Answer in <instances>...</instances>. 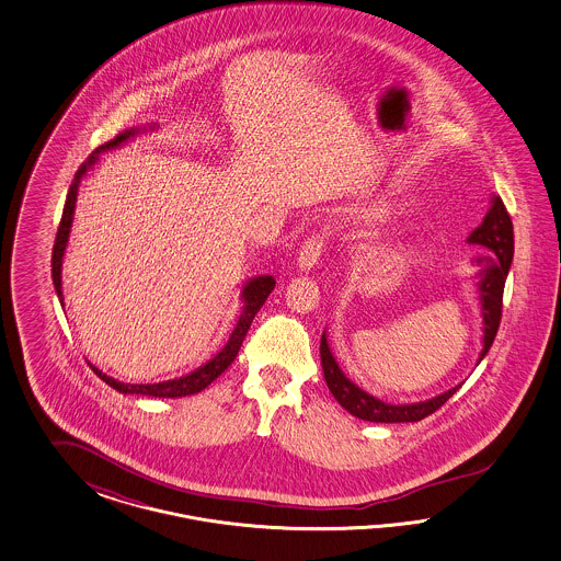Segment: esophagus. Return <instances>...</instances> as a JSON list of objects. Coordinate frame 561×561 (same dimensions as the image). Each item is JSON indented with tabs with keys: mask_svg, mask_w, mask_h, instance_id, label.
<instances>
[{
	"mask_svg": "<svg viewBox=\"0 0 561 561\" xmlns=\"http://www.w3.org/2000/svg\"><path fill=\"white\" fill-rule=\"evenodd\" d=\"M321 251H323V240H321V237L308 238L305 244H302L300 253H298L296 267H298L300 272H310V270L319 263Z\"/></svg>",
	"mask_w": 561,
	"mask_h": 561,
	"instance_id": "34e87169",
	"label": "esophagus"
}]
</instances>
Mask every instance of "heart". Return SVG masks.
I'll return each mask as SVG.
<instances>
[{
	"instance_id": "1",
	"label": "heart",
	"mask_w": 561,
	"mask_h": 561,
	"mask_svg": "<svg viewBox=\"0 0 561 561\" xmlns=\"http://www.w3.org/2000/svg\"><path fill=\"white\" fill-rule=\"evenodd\" d=\"M376 214H378V218H380V220H389V218H391V207L380 205V207L376 209Z\"/></svg>"
}]
</instances>
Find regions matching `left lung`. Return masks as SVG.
Segmentation results:
<instances>
[{
  "instance_id": "left-lung-1",
  "label": "left lung",
  "mask_w": 561,
  "mask_h": 561,
  "mask_svg": "<svg viewBox=\"0 0 561 561\" xmlns=\"http://www.w3.org/2000/svg\"><path fill=\"white\" fill-rule=\"evenodd\" d=\"M469 244H477L485 249V255L477 256L476 289L479 310H481V352L477 357V364L488 356L492 347L500 319H502V296L508 277L512 256H514V230L508 211L497 195H492L490 209L483 221L467 238ZM321 364H323L324 380L331 394L337 399L341 408L347 409L354 417L364 422H376V424H403V422H420L440 409L455 392L459 391L460 385L453 389L440 392L432 399L417 401V403H403L392 405L376 399L370 392L359 389L356 382H352L345 373L341 370L337 357L333 356L331 345L327 341V329L321 337Z\"/></svg>"
}]
</instances>
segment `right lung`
<instances>
[{
    "mask_svg": "<svg viewBox=\"0 0 561 561\" xmlns=\"http://www.w3.org/2000/svg\"><path fill=\"white\" fill-rule=\"evenodd\" d=\"M160 125L158 123H148L144 127H131L125 129L123 134L106 141L101 148H96L94 152L85 158L84 164L78 169L71 185H69L68 199H66V207H64V216H61V224L55 237V247H53L51 259V277L53 286L57 291V298L64 306V289H61V270H64V256H66V249H68L69 234H71V224H73V214H76V202H78V191L84 181L85 174L94 169L101 160V153L108 152V150H117L123 144H127L129 139L146 134V131H156ZM275 288V279L273 275H256L251 277L242 284L240 288V317H238L237 324L230 333V337L226 341V345L221 347L220 352L211 359H207L199 368H195L193 373L183 374L179 378H170V380H162V382H152V385H131V382H123V380H115L113 376L99 370L96 366L90 364V368L94 374L101 378L102 382H106L108 387H113L115 391L121 394H139V397H156V399H179V397H187V394H195V392L204 391L207 385H211L218 376H220L238 356V350L242 345V341L247 337V331L253 323L259 308L265 305L267 296L272 294Z\"/></svg>",
    "mask_w": 561,
    "mask_h": 561,
    "instance_id": "obj_1",
    "label": "right lung"
}]
</instances>
